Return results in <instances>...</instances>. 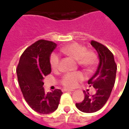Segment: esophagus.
<instances>
[{"label":"esophagus","instance_id":"esophagus-1","mask_svg":"<svg viewBox=\"0 0 129 129\" xmlns=\"http://www.w3.org/2000/svg\"><path fill=\"white\" fill-rule=\"evenodd\" d=\"M62 90H63V92H72V91H73V90L67 89V88H63Z\"/></svg>","mask_w":129,"mask_h":129}]
</instances>
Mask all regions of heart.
Returning <instances> with one entry per match:
<instances>
[{"instance_id":"1","label":"heart","mask_w":129,"mask_h":129,"mask_svg":"<svg viewBox=\"0 0 129 129\" xmlns=\"http://www.w3.org/2000/svg\"><path fill=\"white\" fill-rule=\"evenodd\" d=\"M62 53L77 61L78 64L86 71H90L96 66L98 58L96 53L92 50H87L83 45L77 43L65 46L61 49ZM50 63L52 69L56 70L59 68V59L56 54H52L50 59ZM84 80V76L79 72L69 73L63 76L61 80V84L66 88H75Z\"/></svg>"}]
</instances>
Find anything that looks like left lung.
I'll list each match as a JSON object with an SVG mask.
<instances>
[{"instance_id":"8db88e82","label":"left lung","mask_w":129,"mask_h":129,"mask_svg":"<svg viewBox=\"0 0 129 129\" xmlns=\"http://www.w3.org/2000/svg\"><path fill=\"white\" fill-rule=\"evenodd\" d=\"M90 44L98 52L100 63L94 75L88 81L90 86L96 89L95 94L90 95L84 91L85 97L80 103H76V106L84 113H95L105 105L111 95L115 81L117 65L113 53L105 45L91 41Z\"/></svg>"}]
</instances>
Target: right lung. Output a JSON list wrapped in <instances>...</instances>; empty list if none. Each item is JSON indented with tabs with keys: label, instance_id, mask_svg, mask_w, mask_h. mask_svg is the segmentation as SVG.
Returning <instances> with one entry per match:
<instances>
[{
	"label": "right lung",
	"instance_id": "obj_1",
	"mask_svg": "<svg viewBox=\"0 0 129 129\" xmlns=\"http://www.w3.org/2000/svg\"><path fill=\"white\" fill-rule=\"evenodd\" d=\"M56 44L46 40H39L25 49L16 68L21 92L28 105L39 113L49 114L58 108L63 94L56 89L45 92L43 79L51 73L50 56Z\"/></svg>",
	"mask_w": 129,
	"mask_h": 129
}]
</instances>
